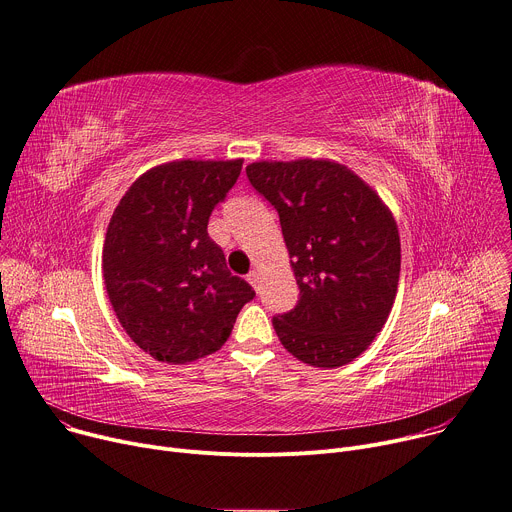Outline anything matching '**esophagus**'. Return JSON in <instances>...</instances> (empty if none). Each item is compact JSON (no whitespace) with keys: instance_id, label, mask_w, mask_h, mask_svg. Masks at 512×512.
I'll list each match as a JSON object with an SVG mask.
<instances>
[{"instance_id":"1","label":"esophagus","mask_w":512,"mask_h":512,"mask_svg":"<svg viewBox=\"0 0 512 512\" xmlns=\"http://www.w3.org/2000/svg\"><path fill=\"white\" fill-rule=\"evenodd\" d=\"M248 282L258 291V272H256V270H250V272H248Z\"/></svg>"}]
</instances>
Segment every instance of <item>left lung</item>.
<instances>
[{
	"label": "left lung",
	"instance_id": "1",
	"mask_svg": "<svg viewBox=\"0 0 512 512\" xmlns=\"http://www.w3.org/2000/svg\"><path fill=\"white\" fill-rule=\"evenodd\" d=\"M246 175L278 213L299 285L295 309L272 317L280 344L309 366L352 362L384 327L399 287L392 213L337 162L264 160Z\"/></svg>",
	"mask_w": 512,
	"mask_h": 512
}]
</instances>
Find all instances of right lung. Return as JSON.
<instances>
[{"mask_svg": "<svg viewBox=\"0 0 512 512\" xmlns=\"http://www.w3.org/2000/svg\"><path fill=\"white\" fill-rule=\"evenodd\" d=\"M242 160H177L144 173L111 215L103 244L109 303L134 344L158 362L217 352L254 299L209 238L211 211Z\"/></svg>", "mask_w": 512, "mask_h": 512, "instance_id": "add662e5", "label": "right lung"}]
</instances>
